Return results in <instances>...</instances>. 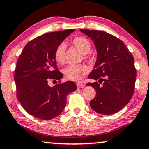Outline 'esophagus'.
I'll return each instance as SVG.
<instances>
[{
  "label": "esophagus",
  "instance_id": "obj_1",
  "mask_svg": "<svg viewBox=\"0 0 149 149\" xmlns=\"http://www.w3.org/2000/svg\"><path fill=\"white\" fill-rule=\"evenodd\" d=\"M77 86H78V87L80 88H84V86H85V84H83V83H78V84H77Z\"/></svg>",
  "mask_w": 149,
  "mask_h": 149
}]
</instances>
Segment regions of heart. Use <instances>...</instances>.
Masks as SVG:
<instances>
[{"label": "heart", "mask_w": 149, "mask_h": 149, "mask_svg": "<svg viewBox=\"0 0 149 149\" xmlns=\"http://www.w3.org/2000/svg\"><path fill=\"white\" fill-rule=\"evenodd\" d=\"M71 44L84 54V58H89L88 53L91 49V44L87 38L84 36H77L71 40ZM54 58L56 62L60 65L65 63L66 59V45L65 43H61L56 48ZM88 68L82 65H70L66 67L63 70L64 74L69 80L78 82L88 72Z\"/></svg>", "instance_id": "obj_1"}]
</instances>
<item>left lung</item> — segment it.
I'll list each match as a JSON object with an SVG mask.
<instances>
[{
	"mask_svg": "<svg viewBox=\"0 0 149 149\" xmlns=\"http://www.w3.org/2000/svg\"><path fill=\"white\" fill-rule=\"evenodd\" d=\"M80 31L93 41L97 50L96 63L88 78L98 82L86 84L96 91L90 106L97 113H116L133 95L137 76L134 58L125 43L114 36L97 30Z\"/></svg>",
	"mask_w": 149,
	"mask_h": 149,
	"instance_id": "left-lung-1",
	"label": "left lung"
}]
</instances>
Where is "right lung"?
Instances as JSON below:
<instances>
[{
  "label": "right lung",
  "mask_w": 149,
  "mask_h": 149,
  "mask_svg": "<svg viewBox=\"0 0 149 149\" xmlns=\"http://www.w3.org/2000/svg\"><path fill=\"white\" fill-rule=\"evenodd\" d=\"M75 29L47 33L25 45L17 61L14 73L16 95L24 110L41 120L59 116L67 103L69 93L76 90L72 81L51 87V80H60L63 74L58 70L54 58L56 48Z\"/></svg>",
  "instance_id": "add662e5"
}]
</instances>
